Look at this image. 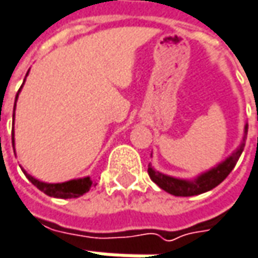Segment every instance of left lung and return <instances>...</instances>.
I'll return each mask as SVG.
<instances>
[{
    "mask_svg": "<svg viewBox=\"0 0 258 258\" xmlns=\"http://www.w3.org/2000/svg\"><path fill=\"white\" fill-rule=\"evenodd\" d=\"M247 131H248V124H245V127H244L243 142L240 144V146L234 151L233 154L230 155L225 161H223L221 164L214 166L213 169L198 175L195 179L188 181V179L173 178V176L155 171L151 164L148 166V173H149L151 179L159 188H162L164 191L171 194V195H175V197H192V195H200V194L207 192V191H211L217 185L223 182L234 169L240 155L243 154L245 139H247Z\"/></svg>",
    "mask_w": 258,
    "mask_h": 258,
    "instance_id": "obj_1",
    "label": "left lung"
}]
</instances>
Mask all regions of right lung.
Wrapping results in <instances>:
<instances>
[{"instance_id":"obj_1","label":"right lung","mask_w":258,"mask_h":258,"mask_svg":"<svg viewBox=\"0 0 258 258\" xmlns=\"http://www.w3.org/2000/svg\"><path fill=\"white\" fill-rule=\"evenodd\" d=\"M28 75V73H27ZM24 85V83H23ZM21 90V89H20ZM18 90V93H20ZM18 93L15 96V102L18 99ZM14 110H15V104H14ZM13 146H14V129H13ZM25 173V176L28 178V181L35 185L40 191H43L44 194H47L48 197H54V198H77L80 195L86 194L90 186H92V179L89 176L86 178H79V179H72V181H67V182L61 183H47L41 182L38 179H35L34 176H31L30 173H27L25 171H23Z\"/></svg>"}]
</instances>
